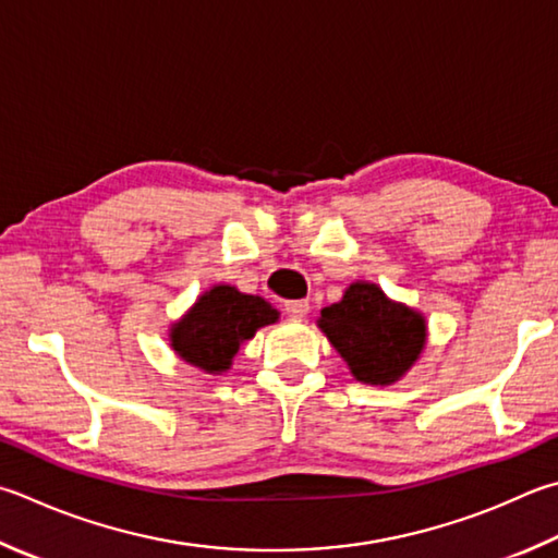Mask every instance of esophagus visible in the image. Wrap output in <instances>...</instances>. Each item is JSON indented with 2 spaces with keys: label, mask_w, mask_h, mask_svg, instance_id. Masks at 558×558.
Masks as SVG:
<instances>
[{
  "label": "esophagus",
  "mask_w": 558,
  "mask_h": 558,
  "mask_svg": "<svg viewBox=\"0 0 558 558\" xmlns=\"http://www.w3.org/2000/svg\"><path fill=\"white\" fill-rule=\"evenodd\" d=\"M286 312L290 314V317L302 319L310 312V302L307 300H290V302H286Z\"/></svg>",
  "instance_id": "esophagus-1"
}]
</instances>
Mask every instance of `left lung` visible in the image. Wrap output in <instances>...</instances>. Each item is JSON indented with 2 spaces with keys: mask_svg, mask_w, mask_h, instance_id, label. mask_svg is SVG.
<instances>
[{
  "mask_svg": "<svg viewBox=\"0 0 558 558\" xmlns=\"http://www.w3.org/2000/svg\"><path fill=\"white\" fill-rule=\"evenodd\" d=\"M322 331L361 383L398 380L424 349L427 327L417 312L390 302L371 282H353L341 302L322 310Z\"/></svg>",
  "mask_w": 558,
  "mask_h": 558,
  "instance_id": "8db88e82",
  "label": "left lung"
}]
</instances>
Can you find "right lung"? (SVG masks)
<instances>
[{
  "mask_svg": "<svg viewBox=\"0 0 558 558\" xmlns=\"http://www.w3.org/2000/svg\"><path fill=\"white\" fill-rule=\"evenodd\" d=\"M276 319L278 310L266 300L217 286L175 324L170 341L182 361L207 373H221L231 366L241 343Z\"/></svg>",
  "mask_w": 558,
  "mask_h": 558,
  "instance_id": "1",
  "label": "right lung"
}]
</instances>
